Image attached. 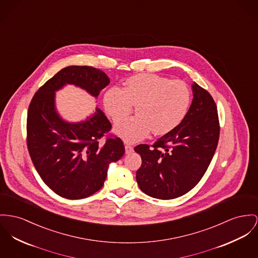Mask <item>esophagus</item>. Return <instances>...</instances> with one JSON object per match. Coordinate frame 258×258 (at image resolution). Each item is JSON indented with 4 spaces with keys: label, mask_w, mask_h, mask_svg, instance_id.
I'll use <instances>...</instances> for the list:
<instances>
[{
    "label": "esophagus",
    "mask_w": 258,
    "mask_h": 258,
    "mask_svg": "<svg viewBox=\"0 0 258 258\" xmlns=\"http://www.w3.org/2000/svg\"><path fill=\"white\" fill-rule=\"evenodd\" d=\"M134 152V149H133V147H131L130 145H126L125 146V153L127 154V155H129V154H132Z\"/></svg>",
    "instance_id": "esophagus-1"
}]
</instances>
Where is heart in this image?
Segmentation results:
<instances>
[{"label": "heart", "mask_w": 258, "mask_h": 258, "mask_svg": "<svg viewBox=\"0 0 258 258\" xmlns=\"http://www.w3.org/2000/svg\"><path fill=\"white\" fill-rule=\"evenodd\" d=\"M190 103L186 83L156 74L143 73L130 77L123 89L113 87L103 96L106 113L115 123L123 120L136 105V116L117 124L116 135L126 143H137L151 130L164 135L185 118Z\"/></svg>", "instance_id": "b5f03b06"}]
</instances>
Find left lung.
Here are the masks:
<instances>
[{"label": "left lung", "mask_w": 258, "mask_h": 258, "mask_svg": "<svg viewBox=\"0 0 258 258\" xmlns=\"http://www.w3.org/2000/svg\"><path fill=\"white\" fill-rule=\"evenodd\" d=\"M192 101L182 122L150 148L134 150L142 157L136 173L140 189L159 200L179 198L205 175L219 140L217 107L210 94L196 82Z\"/></svg>", "instance_id": "obj_1"}]
</instances>
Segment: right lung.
I'll use <instances>...</instances> for the list:
<instances>
[{
    "label": "right lung",
    "mask_w": 258,
    "mask_h": 258,
    "mask_svg": "<svg viewBox=\"0 0 258 258\" xmlns=\"http://www.w3.org/2000/svg\"><path fill=\"white\" fill-rule=\"evenodd\" d=\"M109 82L100 69L71 66L48 80L29 104V155L44 183L62 198L80 200L98 191L103 187L109 164L120 159L125 148L120 138L101 142L111 124L99 107L86 120L62 119L56 110L55 92L70 84L98 99Z\"/></svg>",
    "instance_id": "obj_1"
}]
</instances>
